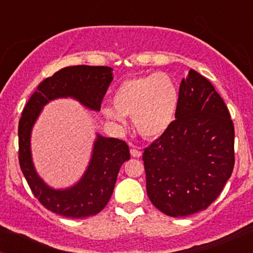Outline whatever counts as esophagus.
Returning <instances> with one entry per match:
<instances>
[{
  "mask_svg": "<svg viewBox=\"0 0 253 253\" xmlns=\"http://www.w3.org/2000/svg\"><path fill=\"white\" fill-rule=\"evenodd\" d=\"M130 156L134 157V158H139V157H141V152L136 149H132L130 150Z\"/></svg>",
  "mask_w": 253,
  "mask_h": 253,
  "instance_id": "esophagus-1",
  "label": "esophagus"
}]
</instances>
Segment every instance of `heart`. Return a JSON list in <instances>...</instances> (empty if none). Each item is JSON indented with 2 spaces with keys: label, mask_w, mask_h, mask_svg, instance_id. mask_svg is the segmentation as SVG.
Returning <instances> with one entry per match:
<instances>
[{
  "label": "heart",
  "mask_w": 253,
  "mask_h": 253,
  "mask_svg": "<svg viewBox=\"0 0 253 253\" xmlns=\"http://www.w3.org/2000/svg\"><path fill=\"white\" fill-rule=\"evenodd\" d=\"M113 107H104L102 114L118 127L126 128L125 118H133L135 129L147 139L164 135L176 120L179 89L168 74L138 76L125 80L112 97Z\"/></svg>",
  "instance_id": "obj_1"
}]
</instances>
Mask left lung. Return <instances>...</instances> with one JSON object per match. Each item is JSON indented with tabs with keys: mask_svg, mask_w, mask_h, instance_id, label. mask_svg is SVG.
I'll list each match as a JSON object with an SVG mask.
<instances>
[{
	"mask_svg": "<svg viewBox=\"0 0 253 253\" xmlns=\"http://www.w3.org/2000/svg\"><path fill=\"white\" fill-rule=\"evenodd\" d=\"M150 201L173 217L201 211L215 201L234 167V127L211 83L190 70L179 85L171 128L145 149Z\"/></svg>",
	"mask_w": 253,
	"mask_h": 253,
	"instance_id": "8db88e82",
	"label": "left lung"
}]
</instances>
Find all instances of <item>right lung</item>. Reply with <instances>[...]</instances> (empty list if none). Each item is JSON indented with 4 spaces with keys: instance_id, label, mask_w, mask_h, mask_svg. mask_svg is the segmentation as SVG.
Wrapping results in <instances>:
<instances>
[{
    "instance_id": "obj_1",
    "label": "right lung",
    "mask_w": 253,
    "mask_h": 253,
    "mask_svg": "<svg viewBox=\"0 0 253 253\" xmlns=\"http://www.w3.org/2000/svg\"><path fill=\"white\" fill-rule=\"evenodd\" d=\"M109 66L77 65L59 70L38 85L19 123V162L32 193L45 208L71 219L100 213L108 203L121 165L129 159L128 145L96 133L85 171L66 188L51 187L39 176L32 157V130L43 107L58 98H72L86 109L100 112L101 102L112 83Z\"/></svg>"
}]
</instances>
